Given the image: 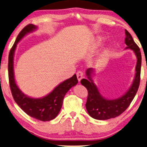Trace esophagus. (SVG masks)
<instances>
[{"instance_id": "esophagus-1", "label": "esophagus", "mask_w": 147, "mask_h": 147, "mask_svg": "<svg viewBox=\"0 0 147 147\" xmlns=\"http://www.w3.org/2000/svg\"><path fill=\"white\" fill-rule=\"evenodd\" d=\"M77 79H78L79 81H81V80L82 79L83 73L81 71H77Z\"/></svg>"}]
</instances>
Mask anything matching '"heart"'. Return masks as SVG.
<instances>
[{
	"instance_id": "b5f03b06",
	"label": "heart",
	"mask_w": 147,
	"mask_h": 147,
	"mask_svg": "<svg viewBox=\"0 0 147 147\" xmlns=\"http://www.w3.org/2000/svg\"><path fill=\"white\" fill-rule=\"evenodd\" d=\"M102 40H103V38H98V44H100L102 43Z\"/></svg>"
}]
</instances>
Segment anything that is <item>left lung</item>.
I'll return each mask as SVG.
<instances>
[{
  "label": "left lung",
  "mask_w": 147,
  "mask_h": 147,
  "mask_svg": "<svg viewBox=\"0 0 147 147\" xmlns=\"http://www.w3.org/2000/svg\"><path fill=\"white\" fill-rule=\"evenodd\" d=\"M126 38L125 43L127 49H131L134 51L137 57V65L136 67L134 81L129 91L120 98L114 100H107L100 95L96 86L93 82L91 77L92 69L88 68L86 74L88 79H82L81 84L88 90V98L86 107L90 117L96 120H105L120 116L130 106L136 94L140 83L141 66H142V55L139 47L134 42L131 34L125 29Z\"/></svg>",
  "instance_id": "left-lung-1"
}]
</instances>
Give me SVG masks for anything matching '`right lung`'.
Listing matches in <instances>:
<instances>
[{"instance_id":"obj_1","label":"right lung","mask_w":147,"mask_h":147,"mask_svg":"<svg viewBox=\"0 0 147 147\" xmlns=\"http://www.w3.org/2000/svg\"><path fill=\"white\" fill-rule=\"evenodd\" d=\"M36 29L31 24L22 29L16 38L15 43L11 49L8 58V76L11 91L13 97L19 107L30 117L41 121L52 120L56 118L61 109L63 98L67 91L78 83L76 74L61 83L51 93L42 98H32L25 95L19 90L14 78L13 56L16 44L27 33Z\"/></svg>"}]
</instances>
